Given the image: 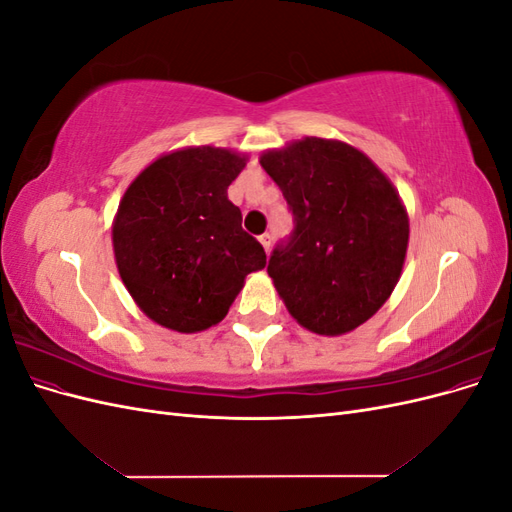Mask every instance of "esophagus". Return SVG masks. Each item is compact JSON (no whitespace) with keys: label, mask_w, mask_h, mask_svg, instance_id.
Masks as SVG:
<instances>
[{"label":"esophagus","mask_w":512,"mask_h":512,"mask_svg":"<svg viewBox=\"0 0 512 512\" xmlns=\"http://www.w3.org/2000/svg\"><path fill=\"white\" fill-rule=\"evenodd\" d=\"M258 239H260L262 247H265V252H269L271 250V243H273V237L269 235V232H265V235H260Z\"/></svg>","instance_id":"esophagus-1"}]
</instances>
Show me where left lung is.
I'll return each instance as SVG.
<instances>
[{"instance_id":"1","label":"left lung","mask_w":512,"mask_h":512,"mask_svg":"<svg viewBox=\"0 0 512 512\" xmlns=\"http://www.w3.org/2000/svg\"><path fill=\"white\" fill-rule=\"evenodd\" d=\"M260 164L292 213L267 265L288 312L320 335L356 329L404 267L410 228L391 181L359 149L322 138L269 151Z\"/></svg>"}]
</instances>
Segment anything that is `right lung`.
<instances>
[{
	"label": "right lung",
	"mask_w": 512,
	"mask_h": 512,
	"mask_svg": "<svg viewBox=\"0 0 512 512\" xmlns=\"http://www.w3.org/2000/svg\"><path fill=\"white\" fill-rule=\"evenodd\" d=\"M243 166L226 149H183L147 166L123 194L113 226L117 269L138 307L166 329L218 324L245 275L267 265L226 194Z\"/></svg>",
	"instance_id": "add662e5"
}]
</instances>
